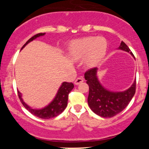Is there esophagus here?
Wrapping results in <instances>:
<instances>
[{"instance_id": "34e87169", "label": "esophagus", "mask_w": 149, "mask_h": 149, "mask_svg": "<svg viewBox=\"0 0 149 149\" xmlns=\"http://www.w3.org/2000/svg\"><path fill=\"white\" fill-rule=\"evenodd\" d=\"M82 82H84V79H82L81 77H79V78H77V79L75 80L74 84L75 85H79V84H81Z\"/></svg>"}]
</instances>
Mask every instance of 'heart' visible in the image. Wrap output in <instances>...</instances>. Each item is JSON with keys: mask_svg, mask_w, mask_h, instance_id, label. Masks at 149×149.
<instances>
[{"mask_svg": "<svg viewBox=\"0 0 149 149\" xmlns=\"http://www.w3.org/2000/svg\"><path fill=\"white\" fill-rule=\"evenodd\" d=\"M107 42L102 37H88L71 42L68 47V54L73 61H79L86 56L88 65L97 63L105 55Z\"/></svg>", "mask_w": 149, "mask_h": 149, "instance_id": "heart-1", "label": "heart"}]
</instances>
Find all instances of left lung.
<instances>
[{
    "instance_id": "8db88e82",
    "label": "left lung",
    "mask_w": 149,
    "mask_h": 149,
    "mask_svg": "<svg viewBox=\"0 0 149 149\" xmlns=\"http://www.w3.org/2000/svg\"><path fill=\"white\" fill-rule=\"evenodd\" d=\"M118 49L130 52L135 58L127 45L122 41ZM98 68H94L84 74V78L89 87L88 104L91 110L102 118H112L121 112L136 93V79L127 90L123 91H112L108 90L100 83L97 76Z\"/></svg>"
}]
</instances>
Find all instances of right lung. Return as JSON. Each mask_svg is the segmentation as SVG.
<instances>
[{
	"label": "right lung",
	"instance_id": "obj_1",
	"mask_svg": "<svg viewBox=\"0 0 149 149\" xmlns=\"http://www.w3.org/2000/svg\"><path fill=\"white\" fill-rule=\"evenodd\" d=\"M45 34V33H40V34H36L34 37L30 38L24 45L21 50L28 43H29L30 42L33 41L34 40L37 39V37L44 36ZM73 87H74L73 84L68 83V82H63L60 88H58V92H57L55 98L52 100L51 102L48 104L47 106L43 108H41V109H34V108L29 106L27 104L24 102V101L23 100L22 93L19 90H18V94H19V97L20 99V101L22 102V104L24 105V107L27 109L29 112H30L32 115H35V116L38 117V118H42V119H49V118H52L58 116V115H59L60 114L63 112V110L65 109L68 104V94L71 91Z\"/></svg>",
	"mask_w": 149,
	"mask_h": 149
}]
</instances>
